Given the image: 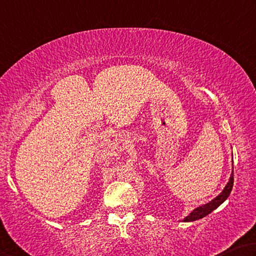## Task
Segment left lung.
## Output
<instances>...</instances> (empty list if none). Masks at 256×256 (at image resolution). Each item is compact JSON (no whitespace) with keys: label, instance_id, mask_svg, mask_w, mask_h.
Segmentation results:
<instances>
[{"label":"left lung","instance_id":"8db88e82","mask_svg":"<svg viewBox=\"0 0 256 256\" xmlns=\"http://www.w3.org/2000/svg\"><path fill=\"white\" fill-rule=\"evenodd\" d=\"M232 184H234V171H232L230 181H228L226 186L224 188V190L222 191L220 194H218L216 198L212 199L210 202L206 204L204 206H200V207H198V208H196L194 212H190V214H188V216L183 219V222H189L198 220V219L204 218L207 216V214H209L210 212H212L214 209H217L219 206H220L224 201H225L228 196H230L232 189Z\"/></svg>","mask_w":256,"mask_h":256}]
</instances>
